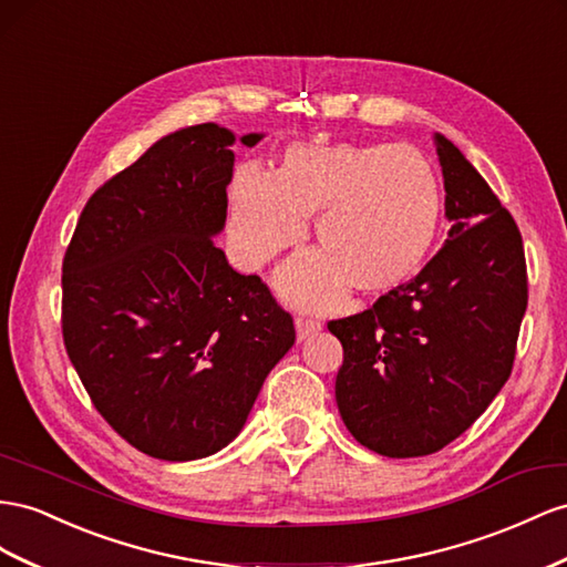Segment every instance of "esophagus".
I'll return each mask as SVG.
<instances>
[{
  "label": "esophagus",
  "mask_w": 567,
  "mask_h": 567,
  "mask_svg": "<svg viewBox=\"0 0 567 567\" xmlns=\"http://www.w3.org/2000/svg\"><path fill=\"white\" fill-rule=\"evenodd\" d=\"M296 331H298V341H305V339H310L312 333L321 331V321L310 319V317H298L296 319Z\"/></svg>",
  "instance_id": "obj_1"
}]
</instances>
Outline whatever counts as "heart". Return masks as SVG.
<instances>
[{"instance_id":"1","label":"heart","mask_w":567,"mask_h":567,"mask_svg":"<svg viewBox=\"0 0 567 567\" xmlns=\"http://www.w3.org/2000/svg\"><path fill=\"white\" fill-rule=\"evenodd\" d=\"M443 195L422 152L408 145H290L271 174L243 169L231 219L243 259L259 267L293 246L315 217L317 252L290 265L284 293L302 308L350 286L384 296L422 269L439 234Z\"/></svg>"}]
</instances>
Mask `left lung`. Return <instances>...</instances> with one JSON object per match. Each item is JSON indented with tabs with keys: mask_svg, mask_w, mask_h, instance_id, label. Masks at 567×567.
Masks as SVG:
<instances>
[{
	"mask_svg": "<svg viewBox=\"0 0 567 567\" xmlns=\"http://www.w3.org/2000/svg\"><path fill=\"white\" fill-rule=\"evenodd\" d=\"M451 231L415 279L329 321L343 346L336 403L362 446L417 457L449 446L506 384L527 310L523 236L480 172L434 133Z\"/></svg>",
	"mask_w": 567,
	"mask_h": 567,
	"instance_id": "8db88e82",
	"label": "left lung"
}]
</instances>
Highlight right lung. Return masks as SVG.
<instances>
[{"instance_id": "1", "label": "right lung", "mask_w": 567, "mask_h": 567, "mask_svg": "<svg viewBox=\"0 0 567 567\" xmlns=\"http://www.w3.org/2000/svg\"><path fill=\"white\" fill-rule=\"evenodd\" d=\"M234 143L217 124L164 135L90 197L64 257L61 331L75 372L118 436L169 463L228 446L296 343L267 284L212 240Z\"/></svg>"}]
</instances>
